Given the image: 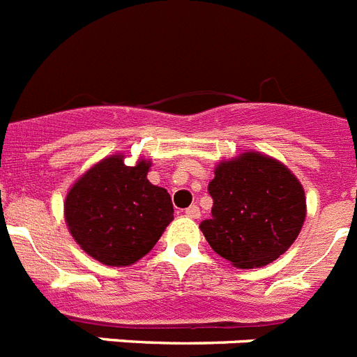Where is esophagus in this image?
<instances>
[{"label": "esophagus", "instance_id": "34e87169", "mask_svg": "<svg viewBox=\"0 0 357 357\" xmlns=\"http://www.w3.org/2000/svg\"><path fill=\"white\" fill-rule=\"evenodd\" d=\"M185 216H190V218H199L200 216V209L199 206H190V208L185 209Z\"/></svg>", "mask_w": 357, "mask_h": 357}]
</instances>
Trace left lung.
<instances>
[{
	"label": "left lung",
	"instance_id": "8db88e82",
	"mask_svg": "<svg viewBox=\"0 0 357 357\" xmlns=\"http://www.w3.org/2000/svg\"><path fill=\"white\" fill-rule=\"evenodd\" d=\"M211 218L200 224L216 255L240 269L267 266L291 248L305 222V191L285 164L245 151L215 167Z\"/></svg>",
	"mask_w": 357,
	"mask_h": 357
}]
</instances>
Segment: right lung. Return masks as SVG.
Returning a JSON list of instances; mask_svg holds the SVG:
<instances>
[{
	"mask_svg": "<svg viewBox=\"0 0 357 357\" xmlns=\"http://www.w3.org/2000/svg\"><path fill=\"white\" fill-rule=\"evenodd\" d=\"M151 162L109 155L77 178L65 200L70 234L86 255L112 267L146 257L173 220L172 197L148 181Z\"/></svg>",
	"mask_w": 357,
	"mask_h": 357,
	"instance_id": "1",
	"label": "right lung"
}]
</instances>
